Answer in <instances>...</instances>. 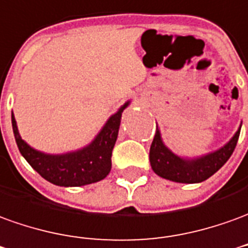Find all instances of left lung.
<instances>
[{"mask_svg":"<svg viewBox=\"0 0 248 248\" xmlns=\"http://www.w3.org/2000/svg\"><path fill=\"white\" fill-rule=\"evenodd\" d=\"M239 134H240V129L235 133L231 141L214 153L202 155L195 160H185L166 148L161 140L160 130L157 129L149 153L150 165L155 174L166 180L184 183V184L202 183L217 172L228 161L236 146Z\"/></svg>","mask_w":248,"mask_h":248,"instance_id":"left-lung-1","label":"left lung"}]
</instances>
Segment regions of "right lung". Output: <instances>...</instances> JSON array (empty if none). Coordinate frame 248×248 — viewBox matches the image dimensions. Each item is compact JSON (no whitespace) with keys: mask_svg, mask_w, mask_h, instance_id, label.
<instances>
[{"mask_svg":"<svg viewBox=\"0 0 248 248\" xmlns=\"http://www.w3.org/2000/svg\"><path fill=\"white\" fill-rule=\"evenodd\" d=\"M129 102L110 117L88 146L65 154H46L31 148L18 133L15 115L12 126L20 153L46 181L59 186H82L106 177L111 170V154L118 137L121 117Z\"/></svg>","mask_w":248,"mask_h":248,"instance_id":"1","label":"right lung"}]
</instances>
